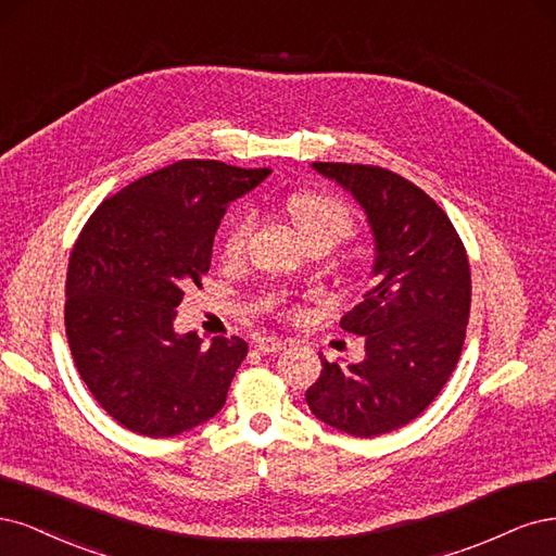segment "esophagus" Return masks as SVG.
<instances>
[{
    "label": "esophagus",
    "mask_w": 556,
    "mask_h": 556,
    "mask_svg": "<svg viewBox=\"0 0 556 556\" xmlns=\"http://www.w3.org/2000/svg\"><path fill=\"white\" fill-rule=\"evenodd\" d=\"M289 344V339H281V337H258L256 339V349L261 353H279Z\"/></svg>",
    "instance_id": "obj_1"
}]
</instances>
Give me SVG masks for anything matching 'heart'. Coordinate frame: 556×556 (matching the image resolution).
<instances>
[{"label": "heart", "instance_id": "heart-1", "mask_svg": "<svg viewBox=\"0 0 556 556\" xmlns=\"http://www.w3.org/2000/svg\"><path fill=\"white\" fill-rule=\"evenodd\" d=\"M286 207H289L291 219L307 244L326 242L332 249L334 244L349 240L355 232L353 212L344 201H339L337 195L320 191H300L291 195ZM254 226L256 217L252 210H242L230 219L222 242V252L228 261H236L244 254ZM267 304H270V307H281L283 302L279 298H270ZM281 309L286 312V307Z\"/></svg>", "mask_w": 556, "mask_h": 556}]
</instances>
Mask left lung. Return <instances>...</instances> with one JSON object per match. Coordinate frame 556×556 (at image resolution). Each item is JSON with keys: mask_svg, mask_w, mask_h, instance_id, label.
Instances as JSON below:
<instances>
[{"mask_svg": "<svg viewBox=\"0 0 556 556\" xmlns=\"http://www.w3.org/2000/svg\"><path fill=\"white\" fill-rule=\"evenodd\" d=\"M314 168L365 207L376 283L342 318L346 332L365 337V361L320 357L304 397L318 420L371 439L418 418L455 371L471 309L469 256L447 214L406 177L334 161Z\"/></svg>", "mask_w": 556, "mask_h": 556, "instance_id": "1", "label": "left lung"}]
</instances>
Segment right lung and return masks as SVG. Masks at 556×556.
<instances>
[{
    "label": "right lung",
    "instance_id": "obj_1",
    "mask_svg": "<svg viewBox=\"0 0 556 556\" xmlns=\"http://www.w3.org/2000/svg\"><path fill=\"white\" fill-rule=\"evenodd\" d=\"M270 168L182 159L105 199L71 249L64 326L80 379L142 437L182 434L217 416L247 355L240 337L175 334V307L210 270L230 201Z\"/></svg>",
    "mask_w": 556,
    "mask_h": 556
}]
</instances>
